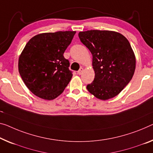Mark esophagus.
I'll list each match as a JSON object with an SVG mask.
<instances>
[{"label":"esophagus","instance_id":"obj_1","mask_svg":"<svg viewBox=\"0 0 153 153\" xmlns=\"http://www.w3.org/2000/svg\"><path fill=\"white\" fill-rule=\"evenodd\" d=\"M83 68H80L79 70V71L77 72V73H78V74H81L82 73H83Z\"/></svg>","mask_w":153,"mask_h":153}]
</instances>
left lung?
Returning <instances> with one entry per match:
<instances>
[{"label": "left lung", "mask_w": 153, "mask_h": 153, "mask_svg": "<svg viewBox=\"0 0 153 153\" xmlns=\"http://www.w3.org/2000/svg\"><path fill=\"white\" fill-rule=\"evenodd\" d=\"M79 37L92 55L95 72L94 79L87 89L98 99L115 97L127 85L135 72V54L128 39L111 30L82 31Z\"/></svg>", "instance_id": "1"}]
</instances>
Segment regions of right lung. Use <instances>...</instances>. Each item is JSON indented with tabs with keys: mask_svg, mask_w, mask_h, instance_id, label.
<instances>
[{
	"mask_svg": "<svg viewBox=\"0 0 153 153\" xmlns=\"http://www.w3.org/2000/svg\"><path fill=\"white\" fill-rule=\"evenodd\" d=\"M76 31L38 34L26 44L18 60V70L26 86L44 100L55 99L72 79L69 61L63 57Z\"/></svg>",
	"mask_w": 153,
	"mask_h": 153,
	"instance_id": "obj_1",
	"label": "right lung"
}]
</instances>
